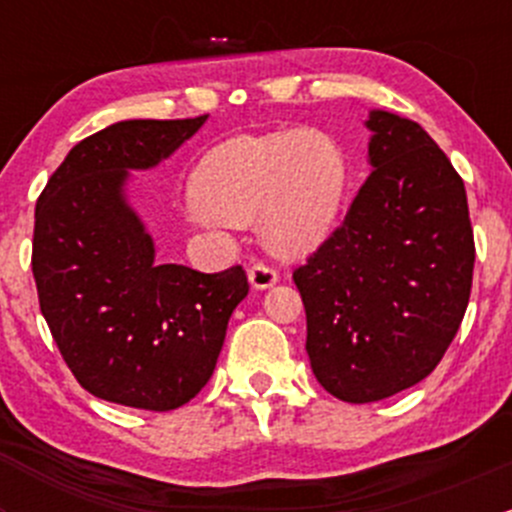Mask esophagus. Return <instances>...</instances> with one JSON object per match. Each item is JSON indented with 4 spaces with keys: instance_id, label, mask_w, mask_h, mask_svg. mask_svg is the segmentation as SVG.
<instances>
[{
    "instance_id": "obj_1",
    "label": "esophagus",
    "mask_w": 512,
    "mask_h": 512,
    "mask_svg": "<svg viewBox=\"0 0 512 512\" xmlns=\"http://www.w3.org/2000/svg\"><path fill=\"white\" fill-rule=\"evenodd\" d=\"M247 280H250L252 289H270L272 285H277L280 275H277L275 267L265 265V262H255V265L247 270Z\"/></svg>"
}]
</instances>
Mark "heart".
Listing matches in <instances>:
<instances>
[{
  "instance_id": "1",
  "label": "heart",
  "mask_w": 512,
  "mask_h": 512,
  "mask_svg": "<svg viewBox=\"0 0 512 512\" xmlns=\"http://www.w3.org/2000/svg\"><path fill=\"white\" fill-rule=\"evenodd\" d=\"M347 185V156L319 128L242 136L200 160L190 200L205 220L260 225L280 257L317 250L337 220Z\"/></svg>"
}]
</instances>
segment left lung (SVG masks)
Returning a JSON list of instances; mask_svg holds the SVG:
<instances>
[{
  "label": "left lung",
  "mask_w": 512,
  "mask_h": 512,
  "mask_svg": "<svg viewBox=\"0 0 512 512\" xmlns=\"http://www.w3.org/2000/svg\"><path fill=\"white\" fill-rule=\"evenodd\" d=\"M371 173L344 223L294 270L319 384L349 404L389 399L426 379L471 297L466 188L416 121L371 108Z\"/></svg>",
  "instance_id": "1"
}]
</instances>
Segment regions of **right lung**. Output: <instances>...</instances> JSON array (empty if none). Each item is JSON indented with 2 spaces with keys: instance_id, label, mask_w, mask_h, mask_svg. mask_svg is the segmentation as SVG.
I'll list each match as a JSON object with an SVG mask.
<instances>
[{
  "instance_id": "obj_1",
  "label": "right lung",
  "mask_w": 512,
  "mask_h": 512,
  "mask_svg": "<svg viewBox=\"0 0 512 512\" xmlns=\"http://www.w3.org/2000/svg\"><path fill=\"white\" fill-rule=\"evenodd\" d=\"M208 116L118 121L76 143L36 203L32 272L39 307L71 374L111 404L173 411L213 376L227 322L247 297L242 267L203 275L156 260L128 200Z\"/></svg>"
}]
</instances>
